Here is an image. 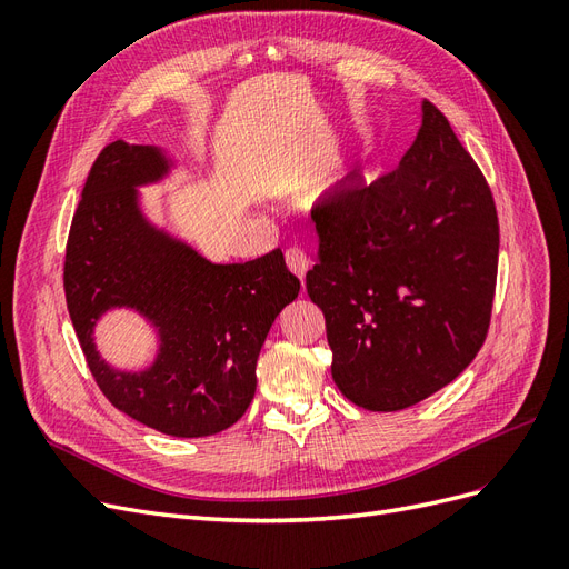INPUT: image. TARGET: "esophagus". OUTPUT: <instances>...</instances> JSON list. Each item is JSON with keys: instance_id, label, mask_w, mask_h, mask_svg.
I'll return each mask as SVG.
<instances>
[{"instance_id": "esophagus-1", "label": "esophagus", "mask_w": 569, "mask_h": 569, "mask_svg": "<svg viewBox=\"0 0 569 569\" xmlns=\"http://www.w3.org/2000/svg\"><path fill=\"white\" fill-rule=\"evenodd\" d=\"M284 261H287V268L295 272L297 278L303 282L306 270H308V266H311V261H308V256L301 249H287Z\"/></svg>"}]
</instances>
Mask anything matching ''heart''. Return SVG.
Instances as JSON below:
<instances>
[{
	"label": "heart",
	"instance_id": "b5f03b06",
	"mask_svg": "<svg viewBox=\"0 0 569 569\" xmlns=\"http://www.w3.org/2000/svg\"><path fill=\"white\" fill-rule=\"evenodd\" d=\"M375 176V153L360 151L351 163H337L327 170L311 187L306 189V201L318 209H335L349 197H353L360 187L368 184Z\"/></svg>",
	"mask_w": 569,
	"mask_h": 569
}]
</instances>
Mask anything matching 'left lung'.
Wrapping results in <instances>:
<instances>
[{
	"mask_svg": "<svg viewBox=\"0 0 569 569\" xmlns=\"http://www.w3.org/2000/svg\"><path fill=\"white\" fill-rule=\"evenodd\" d=\"M420 130L393 173L318 209L316 266L332 380L366 410L416 406L453 382L485 343L498 268L491 189L443 113L422 101Z\"/></svg>",
	"mask_w": 569,
	"mask_h": 569,
	"instance_id": "8db88e82",
	"label": "left lung"
}]
</instances>
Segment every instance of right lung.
I'll use <instances>...</instances> for the list:
<instances>
[{
    "instance_id": "obj_1",
    "label": "right lung",
    "mask_w": 569,
    "mask_h": 569,
    "mask_svg": "<svg viewBox=\"0 0 569 569\" xmlns=\"http://www.w3.org/2000/svg\"><path fill=\"white\" fill-rule=\"evenodd\" d=\"M178 168L163 147L118 140L99 153L71 222L63 266L68 313L99 389L132 420L168 437H211L244 416L270 325L299 297L274 249L247 263H211L153 222L140 187ZM126 307L158 335L142 371H118L93 330Z\"/></svg>"
}]
</instances>
